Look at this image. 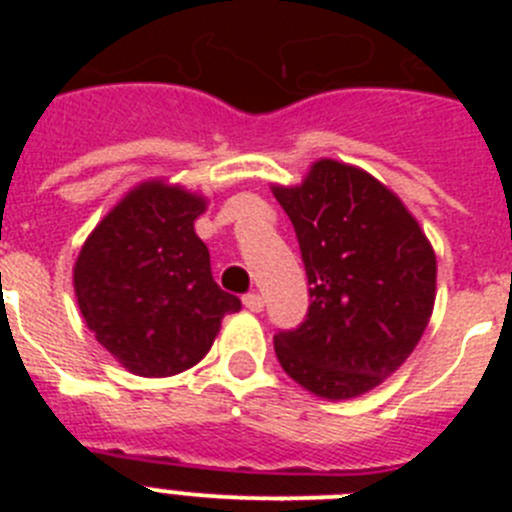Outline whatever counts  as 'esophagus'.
<instances>
[{
	"instance_id": "esophagus-1",
	"label": "esophagus",
	"mask_w": 512,
	"mask_h": 512,
	"mask_svg": "<svg viewBox=\"0 0 512 512\" xmlns=\"http://www.w3.org/2000/svg\"><path fill=\"white\" fill-rule=\"evenodd\" d=\"M243 305H246V310L251 312H261L264 310V297H261L259 292H251V295L243 297Z\"/></svg>"
}]
</instances>
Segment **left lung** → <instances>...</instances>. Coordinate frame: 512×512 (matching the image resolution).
<instances>
[{
  "mask_svg": "<svg viewBox=\"0 0 512 512\" xmlns=\"http://www.w3.org/2000/svg\"><path fill=\"white\" fill-rule=\"evenodd\" d=\"M271 192L295 225L310 284L305 323L274 336L279 364L325 400L364 395L405 364L431 320L433 246L395 192L333 158Z\"/></svg>",
  "mask_w": 512,
  "mask_h": 512,
  "instance_id": "8db88e82",
  "label": "left lung"
}]
</instances>
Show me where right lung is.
<instances>
[{"mask_svg":"<svg viewBox=\"0 0 512 512\" xmlns=\"http://www.w3.org/2000/svg\"><path fill=\"white\" fill-rule=\"evenodd\" d=\"M207 200L164 179L130 189L92 230L74 264L79 310L128 372L171 377L210 351L241 300L217 287L194 233Z\"/></svg>","mask_w":512,"mask_h":512,"instance_id":"right-lung-1","label":"right lung"}]
</instances>
